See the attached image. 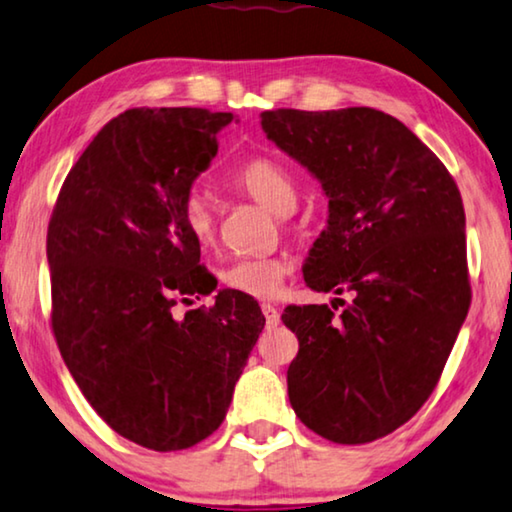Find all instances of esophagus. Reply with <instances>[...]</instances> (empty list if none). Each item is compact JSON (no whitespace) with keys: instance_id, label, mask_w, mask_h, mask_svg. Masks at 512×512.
Returning a JSON list of instances; mask_svg holds the SVG:
<instances>
[{"instance_id":"1","label":"esophagus","mask_w":512,"mask_h":512,"mask_svg":"<svg viewBox=\"0 0 512 512\" xmlns=\"http://www.w3.org/2000/svg\"><path fill=\"white\" fill-rule=\"evenodd\" d=\"M263 309V316L265 321H268V325H277L279 323V311L274 305H270V302H265V305L261 307Z\"/></svg>"}]
</instances>
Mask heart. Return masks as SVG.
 Masks as SVG:
<instances>
[{
  "label": "heart",
  "mask_w": 512,
  "mask_h": 512,
  "mask_svg": "<svg viewBox=\"0 0 512 512\" xmlns=\"http://www.w3.org/2000/svg\"><path fill=\"white\" fill-rule=\"evenodd\" d=\"M233 189H238L251 201L263 205L277 217H288L298 205V187L295 177L284 164L270 157H254L233 170L228 177ZM182 224L187 233L201 247H210L217 240V217L210 203L201 194H189L182 203ZM288 263L284 258L258 256V258H235L221 270L219 279L226 288L249 298L268 300L279 293Z\"/></svg>",
  "instance_id": "obj_1"
}]
</instances>
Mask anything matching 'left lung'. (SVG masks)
Instances as JSON below:
<instances>
[{
	"label": "left lung",
	"mask_w": 512,
	"mask_h": 512,
	"mask_svg": "<svg viewBox=\"0 0 512 512\" xmlns=\"http://www.w3.org/2000/svg\"><path fill=\"white\" fill-rule=\"evenodd\" d=\"M261 127L328 198L307 286L351 295L284 309L300 342L288 399L323 439H381L432 395L469 311L462 196L439 157L381 110L279 108Z\"/></svg>",
	"instance_id": "8db88e82"
}]
</instances>
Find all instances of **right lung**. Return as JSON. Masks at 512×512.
<instances>
[{
	"mask_svg": "<svg viewBox=\"0 0 512 512\" xmlns=\"http://www.w3.org/2000/svg\"><path fill=\"white\" fill-rule=\"evenodd\" d=\"M233 113L131 108L66 175L48 226L53 332L92 409L138 446H196L231 406L265 316L221 288L182 224V203L217 157Z\"/></svg>",
	"mask_w": 512,
	"mask_h": 512,
	"instance_id": "obj_1",
	"label": "right lung"
}]
</instances>
